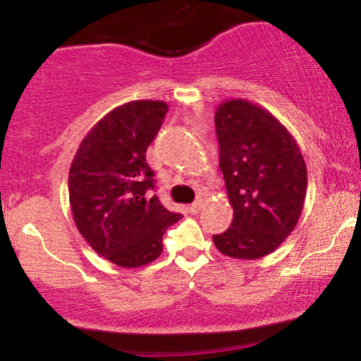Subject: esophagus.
<instances>
[{"label": "esophagus", "mask_w": 361, "mask_h": 361, "mask_svg": "<svg viewBox=\"0 0 361 361\" xmlns=\"http://www.w3.org/2000/svg\"><path fill=\"white\" fill-rule=\"evenodd\" d=\"M200 209H202V202H195V204L186 207V210H188L190 214H198L200 212Z\"/></svg>", "instance_id": "34e87169"}]
</instances>
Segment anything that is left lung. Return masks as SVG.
<instances>
[{"instance_id": "8db88e82", "label": "left lung", "mask_w": 361, "mask_h": 361, "mask_svg": "<svg viewBox=\"0 0 361 361\" xmlns=\"http://www.w3.org/2000/svg\"><path fill=\"white\" fill-rule=\"evenodd\" d=\"M215 132L234 217L214 244L231 258L259 259L299 222L307 193L305 161L280 120L243 98L217 106Z\"/></svg>"}]
</instances>
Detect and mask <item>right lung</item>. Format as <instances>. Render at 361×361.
Here are the masks:
<instances>
[{
    "instance_id": "obj_1",
    "label": "right lung",
    "mask_w": 361,
    "mask_h": 361,
    "mask_svg": "<svg viewBox=\"0 0 361 361\" xmlns=\"http://www.w3.org/2000/svg\"><path fill=\"white\" fill-rule=\"evenodd\" d=\"M168 105L137 100L120 105L94 123L69 168V204L86 243L110 263L139 268L163 252V235L183 215L151 195L154 171L146 151Z\"/></svg>"
}]
</instances>
